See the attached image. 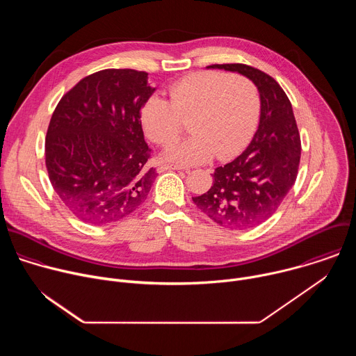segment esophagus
Wrapping results in <instances>:
<instances>
[{
	"instance_id": "esophagus-1",
	"label": "esophagus",
	"mask_w": 356,
	"mask_h": 356,
	"mask_svg": "<svg viewBox=\"0 0 356 356\" xmlns=\"http://www.w3.org/2000/svg\"><path fill=\"white\" fill-rule=\"evenodd\" d=\"M166 170H188V169H186V168H183V166H179V165H169V163H161L159 166H158V172L159 173H162V172H166Z\"/></svg>"
}]
</instances>
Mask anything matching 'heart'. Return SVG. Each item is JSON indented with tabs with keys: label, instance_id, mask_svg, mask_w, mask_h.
<instances>
[{
	"label": "heart",
	"instance_id": "1",
	"mask_svg": "<svg viewBox=\"0 0 356 356\" xmlns=\"http://www.w3.org/2000/svg\"><path fill=\"white\" fill-rule=\"evenodd\" d=\"M170 101L150 97L140 122L146 136L158 145H170L190 121L187 140L165 152V159L200 165L214 158L235 156L249 142L259 120L257 87L243 76L220 72H195L169 88Z\"/></svg>",
	"mask_w": 356,
	"mask_h": 356
}]
</instances>
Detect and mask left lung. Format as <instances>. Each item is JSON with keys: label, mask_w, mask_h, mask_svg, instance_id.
<instances>
[{"label": "left lung", "mask_w": 356, "mask_h": 356, "mask_svg": "<svg viewBox=\"0 0 356 356\" xmlns=\"http://www.w3.org/2000/svg\"><path fill=\"white\" fill-rule=\"evenodd\" d=\"M209 69L236 72L252 80L261 97V118L248 147L217 168L210 190L193 201L218 225L246 229L272 217L293 187L301 155L300 134L290 99L273 77L241 63Z\"/></svg>", "instance_id": "1"}]
</instances>
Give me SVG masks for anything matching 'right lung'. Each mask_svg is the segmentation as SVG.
<instances>
[{
  "mask_svg": "<svg viewBox=\"0 0 356 356\" xmlns=\"http://www.w3.org/2000/svg\"><path fill=\"white\" fill-rule=\"evenodd\" d=\"M155 88L147 73L106 69L81 79L50 118L44 159L49 180L63 204L92 225L134 213L150 191L140 110Z\"/></svg>",
  "mask_w": 356,
  "mask_h": 356,
  "instance_id": "right-lung-1",
  "label": "right lung"
}]
</instances>
